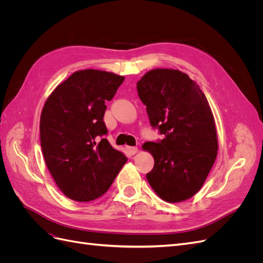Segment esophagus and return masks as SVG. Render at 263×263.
<instances>
[{"label":"esophagus","instance_id":"obj_1","mask_svg":"<svg viewBox=\"0 0 263 263\" xmlns=\"http://www.w3.org/2000/svg\"><path fill=\"white\" fill-rule=\"evenodd\" d=\"M127 150H128V153L130 155H135L138 151V148L137 147H127Z\"/></svg>","mask_w":263,"mask_h":263}]
</instances>
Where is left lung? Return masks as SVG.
Here are the masks:
<instances>
[{"mask_svg":"<svg viewBox=\"0 0 263 263\" xmlns=\"http://www.w3.org/2000/svg\"><path fill=\"white\" fill-rule=\"evenodd\" d=\"M153 128L163 139L142 145L155 159L149 184L169 203L185 201L203 186L217 156L216 126L196 82L173 69H155L137 82Z\"/></svg>","mask_w":263,"mask_h":263,"instance_id":"8db88e82","label":"left lung"}]
</instances>
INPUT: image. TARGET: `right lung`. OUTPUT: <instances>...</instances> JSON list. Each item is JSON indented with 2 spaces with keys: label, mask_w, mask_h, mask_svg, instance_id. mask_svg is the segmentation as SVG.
<instances>
[{
  "label": "right lung",
  "mask_w": 263,
  "mask_h": 263,
  "mask_svg": "<svg viewBox=\"0 0 263 263\" xmlns=\"http://www.w3.org/2000/svg\"><path fill=\"white\" fill-rule=\"evenodd\" d=\"M124 77L86 69L71 74L47 99L41 115V144L49 172L71 200L104 194L127 158L105 138L103 117Z\"/></svg>",
  "instance_id": "right-lung-1"
}]
</instances>
